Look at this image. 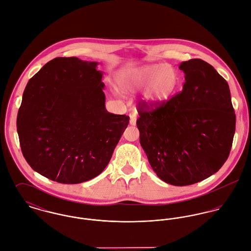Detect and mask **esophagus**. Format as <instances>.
<instances>
[{
    "instance_id": "1",
    "label": "esophagus",
    "mask_w": 251,
    "mask_h": 251,
    "mask_svg": "<svg viewBox=\"0 0 251 251\" xmlns=\"http://www.w3.org/2000/svg\"><path fill=\"white\" fill-rule=\"evenodd\" d=\"M129 116H130V124L131 125H136V123H137V112H132L130 114H129Z\"/></svg>"
}]
</instances>
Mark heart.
I'll return each instance as SVG.
<instances>
[{"instance_id":"b5f03b06","label":"heart","mask_w":251,"mask_h":251,"mask_svg":"<svg viewBox=\"0 0 251 251\" xmlns=\"http://www.w3.org/2000/svg\"><path fill=\"white\" fill-rule=\"evenodd\" d=\"M179 76L174 67L168 64H148L121 71L118 76L119 88L126 93L146 89L144 103L157 107L174 93Z\"/></svg>"}]
</instances>
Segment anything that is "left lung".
<instances>
[{"label":"left lung","instance_id":"left-lung-1","mask_svg":"<svg viewBox=\"0 0 251 251\" xmlns=\"http://www.w3.org/2000/svg\"><path fill=\"white\" fill-rule=\"evenodd\" d=\"M182 91L150 111L139 108V142L157 176L173 186L198 183L226 162L236 128L227 82L206 61L179 66Z\"/></svg>","mask_w":251,"mask_h":251}]
</instances>
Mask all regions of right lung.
Segmentation results:
<instances>
[{
	"label": "right lung",
	"instance_id": "1",
	"mask_svg": "<svg viewBox=\"0 0 251 251\" xmlns=\"http://www.w3.org/2000/svg\"><path fill=\"white\" fill-rule=\"evenodd\" d=\"M97 61L56 57L31 79L17 115L22 153L30 167L61 184L98 176L129 124L105 107Z\"/></svg>",
	"mask_w": 251,
	"mask_h": 251
}]
</instances>
